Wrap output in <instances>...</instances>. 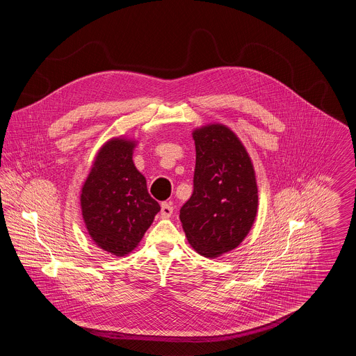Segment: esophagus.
Here are the masks:
<instances>
[{
    "label": "esophagus",
    "mask_w": 356,
    "mask_h": 356,
    "mask_svg": "<svg viewBox=\"0 0 356 356\" xmlns=\"http://www.w3.org/2000/svg\"><path fill=\"white\" fill-rule=\"evenodd\" d=\"M172 213H173V205H172V204H161V211H160V215H161V218H164V219H168V218L172 216Z\"/></svg>",
    "instance_id": "obj_1"
}]
</instances>
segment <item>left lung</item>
<instances>
[{"label":"left lung","instance_id":"obj_1","mask_svg":"<svg viewBox=\"0 0 356 356\" xmlns=\"http://www.w3.org/2000/svg\"><path fill=\"white\" fill-rule=\"evenodd\" d=\"M193 192L180 209L191 245L205 257L236 248L254 224L257 186L251 159L236 135L220 124L193 132Z\"/></svg>","mask_w":356,"mask_h":356}]
</instances>
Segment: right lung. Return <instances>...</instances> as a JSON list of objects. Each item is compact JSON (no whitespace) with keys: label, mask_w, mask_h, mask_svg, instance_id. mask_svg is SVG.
I'll return each mask as SVG.
<instances>
[{"label":"right lung","mask_w":356,"mask_h":356,"mask_svg":"<svg viewBox=\"0 0 356 356\" xmlns=\"http://www.w3.org/2000/svg\"><path fill=\"white\" fill-rule=\"evenodd\" d=\"M134 147V141L122 138L108 141L81 191L89 235L104 251L116 256L135 250L160 211L132 161Z\"/></svg>","instance_id":"right-lung-1"}]
</instances>
